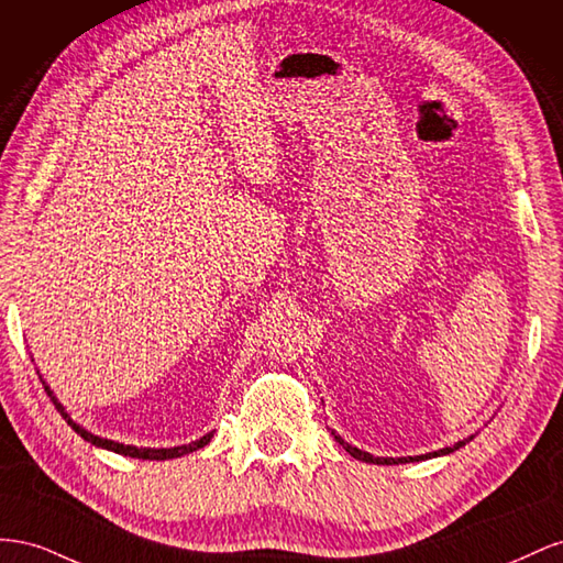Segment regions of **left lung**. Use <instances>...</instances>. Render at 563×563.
<instances>
[{"label":"left lung","instance_id":"8db88e82","mask_svg":"<svg viewBox=\"0 0 563 563\" xmlns=\"http://www.w3.org/2000/svg\"><path fill=\"white\" fill-rule=\"evenodd\" d=\"M334 433V441L340 443L344 451L351 455V457H356V460H361V462H371V464H406V462H422V460H429V457H441V455H451V453H455L457 448H462L464 443H470L474 437H470V439H464V441H457L455 445H451V448H441V451H433V453H424V455H415V457H375V455H371V453H365V451H361V448H356V445H351V443H346L340 433L336 431H332Z\"/></svg>","mask_w":563,"mask_h":563}]
</instances>
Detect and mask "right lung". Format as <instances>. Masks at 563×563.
<instances>
[{"label": "right lung", "mask_w": 563, "mask_h": 563, "mask_svg": "<svg viewBox=\"0 0 563 563\" xmlns=\"http://www.w3.org/2000/svg\"><path fill=\"white\" fill-rule=\"evenodd\" d=\"M37 375H40V371H37ZM40 379H42V375H40ZM42 384H44V391L52 396L56 410L63 415V420H66V422L79 433V437H82L85 441H89V443L96 445V448H106V451H112V453L124 455V457H136V460H172V457H181V455H188V453H192V451H198V448H205L207 443L212 441V437H214V431H210V433H205V437H200V439H196V441L184 443V445H174V448H139V445H124V443H118V441L101 439V437H96V433L87 431L82 424H77V422L73 420V417L68 415V410L63 408L60 400L54 396L49 384H46L44 379H42Z\"/></svg>", "instance_id": "add662e5"}]
</instances>
